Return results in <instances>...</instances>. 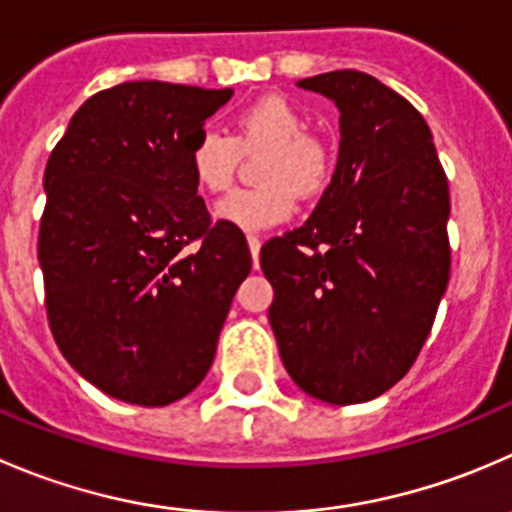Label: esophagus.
Segmentation results:
<instances>
[{"mask_svg":"<svg viewBox=\"0 0 512 512\" xmlns=\"http://www.w3.org/2000/svg\"><path fill=\"white\" fill-rule=\"evenodd\" d=\"M247 245H250L252 265H255V267H260V247H262L260 237H257V235H247Z\"/></svg>","mask_w":512,"mask_h":512,"instance_id":"34e87169","label":"esophagus"}]
</instances>
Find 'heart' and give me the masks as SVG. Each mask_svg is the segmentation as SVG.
<instances>
[{
  "label": "heart",
  "mask_w": 512,
  "mask_h": 512,
  "mask_svg": "<svg viewBox=\"0 0 512 512\" xmlns=\"http://www.w3.org/2000/svg\"><path fill=\"white\" fill-rule=\"evenodd\" d=\"M257 180L227 195L215 215L237 230H265L280 225L295 210V192L317 197L330 185L332 160L317 137L307 135V117L280 94L245 104L232 119V137L200 130L190 145V170L197 187L210 195L230 190L242 155H260Z\"/></svg>",
  "instance_id": "b5f03b06"
}]
</instances>
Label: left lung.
Returning <instances> with one entry per match:
<instances>
[{"mask_svg":"<svg viewBox=\"0 0 512 512\" xmlns=\"http://www.w3.org/2000/svg\"><path fill=\"white\" fill-rule=\"evenodd\" d=\"M340 109L332 182L260 250L270 325L300 390L365 403L413 367L450 280V192L423 114L355 69L297 82Z\"/></svg>","mask_w":512,"mask_h":512,"instance_id":"obj_1","label":"left lung"}]
</instances>
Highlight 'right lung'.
Listing matches in <instances>:
<instances>
[{
  "label": "right lung",
  "instance_id": "right-lung-1",
  "mask_svg": "<svg viewBox=\"0 0 512 512\" xmlns=\"http://www.w3.org/2000/svg\"><path fill=\"white\" fill-rule=\"evenodd\" d=\"M232 89L124 82L69 119L44 170L39 267L69 365L109 398L162 408L215 360L252 257L212 222L190 145Z\"/></svg>",
  "mask_w": 512,
  "mask_h": 512
}]
</instances>
